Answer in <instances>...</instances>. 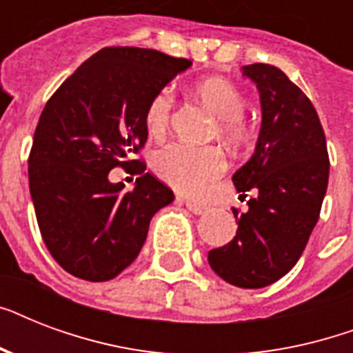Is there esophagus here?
Returning <instances> with one entry per match:
<instances>
[{"label": "esophagus", "mask_w": 353, "mask_h": 353, "mask_svg": "<svg viewBox=\"0 0 353 353\" xmlns=\"http://www.w3.org/2000/svg\"><path fill=\"white\" fill-rule=\"evenodd\" d=\"M185 205H187V209L190 210V212H194V214H203V212H207V205H203V203H196V201H190V199H187V201H185Z\"/></svg>", "instance_id": "1"}]
</instances>
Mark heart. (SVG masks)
Listing matches in <instances>:
<instances>
[{
	"mask_svg": "<svg viewBox=\"0 0 353 353\" xmlns=\"http://www.w3.org/2000/svg\"><path fill=\"white\" fill-rule=\"evenodd\" d=\"M194 93L218 119L216 133L223 143L232 148H241L251 143L252 130L243 119L245 99L234 84L220 77H209L194 85ZM172 104L174 99L170 90L157 91L148 102L144 124L152 137L165 135L170 124ZM152 165L155 174L177 190L185 194H201L225 172L227 161L221 150L214 146L192 148L187 144L172 143L155 152Z\"/></svg>",
	"mask_w": 353,
	"mask_h": 353,
	"instance_id": "heart-1",
	"label": "heart"
}]
</instances>
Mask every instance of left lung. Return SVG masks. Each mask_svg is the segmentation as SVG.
<instances>
[{
	"mask_svg": "<svg viewBox=\"0 0 353 353\" xmlns=\"http://www.w3.org/2000/svg\"><path fill=\"white\" fill-rule=\"evenodd\" d=\"M260 91L262 128L254 154L232 176L247 212L232 209L238 231L227 245L209 251L218 276L258 290L290 273L317 223L328 188L330 159L319 115L299 85L279 68H241Z\"/></svg>",
	"mask_w": 353,
	"mask_h": 353,
	"instance_id": "8db88e82",
	"label": "left lung"
}]
</instances>
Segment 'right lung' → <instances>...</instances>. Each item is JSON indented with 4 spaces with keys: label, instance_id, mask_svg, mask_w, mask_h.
<instances>
[{
    "label": "right lung",
    "instance_id": "add662e5",
    "mask_svg": "<svg viewBox=\"0 0 353 353\" xmlns=\"http://www.w3.org/2000/svg\"><path fill=\"white\" fill-rule=\"evenodd\" d=\"M192 65L141 47H106L47 101L29 155V188L41 238L68 273L115 279L137 258L150 220L174 192L133 159L143 148L152 97ZM115 165L139 173L133 191L110 183Z\"/></svg>",
    "mask_w": 353,
    "mask_h": 353
}]
</instances>
